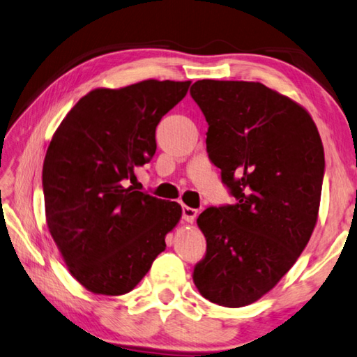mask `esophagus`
Wrapping results in <instances>:
<instances>
[{"label":"esophagus","instance_id":"34e87169","mask_svg":"<svg viewBox=\"0 0 357 357\" xmlns=\"http://www.w3.org/2000/svg\"><path fill=\"white\" fill-rule=\"evenodd\" d=\"M196 216H197V210L191 208V207H186V205H185V207H183V220L188 224H192L196 220Z\"/></svg>","mask_w":357,"mask_h":357}]
</instances>
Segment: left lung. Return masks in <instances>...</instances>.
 <instances>
[{
  "label": "left lung",
  "mask_w": 357,
  "mask_h": 357,
  "mask_svg": "<svg viewBox=\"0 0 357 357\" xmlns=\"http://www.w3.org/2000/svg\"><path fill=\"white\" fill-rule=\"evenodd\" d=\"M190 93L208 122L210 160L236 199L199 215L207 254L192 280L208 301L243 307L273 290L307 246L320 210L321 137L301 105L261 83L201 79Z\"/></svg>",
  "instance_id": "1"
}]
</instances>
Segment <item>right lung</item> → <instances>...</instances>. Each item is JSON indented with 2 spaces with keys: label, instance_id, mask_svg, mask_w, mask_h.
<instances>
[{
  "label": "right lung",
  "instance_id": "add662e5",
  "mask_svg": "<svg viewBox=\"0 0 357 357\" xmlns=\"http://www.w3.org/2000/svg\"><path fill=\"white\" fill-rule=\"evenodd\" d=\"M191 81L146 79L98 87L67 112L43 161L50 234L78 282L96 295L135 289L182 218L177 202L135 191V167L152 160L161 117Z\"/></svg>",
  "mask_w": 357,
  "mask_h": 357
}]
</instances>
